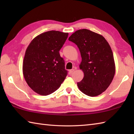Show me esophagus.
<instances>
[{
	"label": "esophagus",
	"mask_w": 134,
	"mask_h": 134,
	"mask_svg": "<svg viewBox=\"0 0 134 134\" xmlns=\"http://www.w3.org/2000/svg\"><path fill=\"white\" fill-rule=\"evenodd\" d=\"M74 71V69H71V70H69V74L70 75V74H71Z\"/></svg>",
	"instance_id": "esophagus-1"
}]
</instances>
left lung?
I'll return each mask as SVG.
<instances>
[{"label": "left lung", "instance_id": "obj_1", "mask_svg": "<svg viewBox=\"0 0 134 134\" xmlns=\"http://www.w3.org/2000/svg\"><path fill=\"white\" fill-rule=\"evenodd\" d=\"M69 40L77 45L81 52L79 68L84 77L77 83L79 89L90 97L101 94L109 87L115 74L109 44L102 35L86 29L76 30Z\"/></svg>", "mask_w": 134, "mask_h": 134}]
</instances>
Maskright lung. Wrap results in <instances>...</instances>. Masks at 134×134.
Masks as SVG:
<instances>
[{
  "label": "right lung",
  "instance_id": "obj_1",
  "mask_svg": "<svg viewBox=\"0 0 134 134\" xmlns=\"http://www.w3.org/2000/svg\"><path fill=\"white\" fill-rule=\"evenodd\" d=\"M68 33L51 30L36 36L28 45L23 62V74L34 92L47 96L60 86L67 75L59 51Z\"/></svg>",
  "mask_w": 134,
  "mask_h": 134
}]
</instances>
